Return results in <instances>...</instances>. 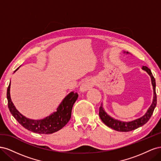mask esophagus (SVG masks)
Returning <instances> with one entry per match:
<instances>
[{"label":"esophagus","instance_id":"esophagus-1","mask_svg":"<svg viewBox=\"0 0 161 161\" xmlns=\"http://www.w3.org/2000/svg\"><path fill=\"white\" fill-rule=\"evenodd\" d=\"M94 81L92 80L89 79L85 80L80 86V91L82 92H84L90 90L91 88H92V86H94Z\"/></svg>","mask_w":161,"mask_h":161}]
</instances>
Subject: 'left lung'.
Segmentation results:
<instances>
[{
	"mask_svg": "<svg viewBox=\"0 0 161 161\" xmlns=\"http://www.w3.org/2000/svg\"><path fill=\"white\" fill-rule=\"evenodd\" d=\"M124 53H125L124 52ZM126 53H129L128 52H126ZM142 69L144 71L147 72L149 76H150L151 79V83L153 85V103L149 107L147 111L146 112V114L141 117L140 118H138L136 119L130 121H122L118 119H115L112 118L110 115H109L106 113L105 109L103 108V104L101 103L100 108H99V117L102 121L108 127L114 129L116 131H132L134 130L137 129L141 126L144 125L150 118L151 115H153V111L154 110V108L157 105V94H156V82L151 72V70L147 66H142Z\"/></svg>",
	"mask_w": 161,
	"mask_h": 161,
	"instance_id": "1",
	"label": "left lung"
}]
</instances>
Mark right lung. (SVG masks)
I'll return each mask as SVG.
<instances>
[{
  "label": "right lung",
  "instance_id": "obj_1",
  "mask_svg": "<svg viewBox=\"0 0 161 161\" xmlns=\"http://www.w3.org/2000/svg\"><path fill=\"white\" fill-rule=\"evenodd\" d=\"M19 68L14 72H15L19 69ZM10 88L11 82L8 86L7 92L8 107L11 114L18 122L25 129L37 134H52L65 126L71 118L73 105L79 97L77 92H75L74 91L70 92L62 100L59 106L58 107L56 111L53 112L45 118L35 120L27 118L26 117L19 113L11 101Z\"/></svg>",
  "mask_w": 161,
  "mask_h": 161
}]
</instances>
